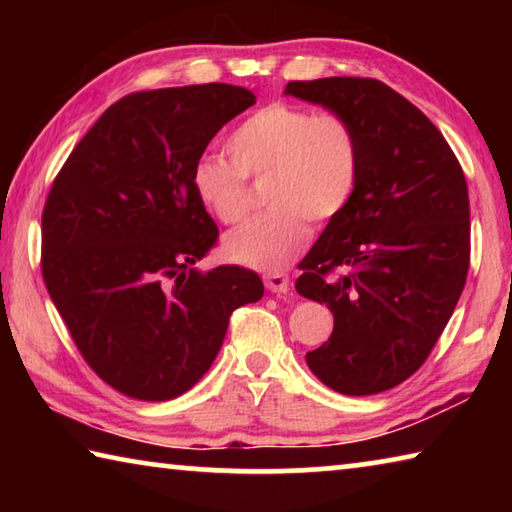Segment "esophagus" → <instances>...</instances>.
<instances>
[{"mask_svg": "<svg viewBox=\"0 0 512 512\" xmlns=\"http://www.w3.org/2000/svg\"><path fill=\"white\" fill-rule=\"evenodd\" d=\"M264 284H266V289L268 291H273V293H287L289 291V275H284V273H266L264 275Z\"/></svg>", "mask_w": 512, "mask_h": 512, "instance_id": "1", "label": "esophagus"}]
</instances>
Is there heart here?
<instances>
[{
	"instance_id": "b5f03b06",
	"label": "heart",
	"mask_w": 512,
	"mask_h": 512,
	"mask_svg": "<svg viewBox=\"0 0 512 512\" xmlns=\"http://www.w3.org/2000/svg\"><path fill=\"white\" fill-rule=\"evenodd\" d=\"M229 160L203 155L192 169V189L214 219L239 223L248 212L246 178L266 176L271 210L223 239L232 264L280 271L309 239V222L325 223L352 201L361 169L354 128L334 112L293 103H268L230 133Z\"/></svg>"
}]
</instances>
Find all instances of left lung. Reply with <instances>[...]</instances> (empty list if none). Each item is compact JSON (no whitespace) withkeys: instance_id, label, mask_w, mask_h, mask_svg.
I'll return each mask as SVG.
<instances>
[{"instance_id":"obj_1","label":"left lung","mask_w":512,"mask_h":512,"mask_svg":"<svg viewBox=\"0 0 512 512\" xmlns=\"http://www.w3.org/2000/svg\"><path fill=\"white\" fill-rule=\"evenodd\" d=\"M287 97L354 128L357 189L302 259L296 291L334 314L307 366L343 395H375L429 357L470 268V198L445 137L402 94L375 79L293 81Z\"/></svg>"}]
</instances>
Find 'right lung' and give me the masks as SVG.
<instances>
[{"label":"right lung","instance_id":"add662e5","mask_svg":"<svg viewBox=\"0 0 512 512\" xmlns=\"http://www.w3.org/2000/svg\"><path fill=\"white\" fill-rule=\"evenodd\" d=\"M255 103L239 85L128 94L69 153L42 212V277L90 368L133 400L187 393L219 354L230 314L264 296L241 266L201 271L219 228L192 169Z\"/></svg>","mask_w":512,"mask_h":512}]
</instances>
